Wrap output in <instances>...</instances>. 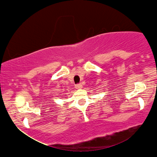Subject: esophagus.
<instances>
[{"label": "esophagus", "mask_w": 157, "mask_h": 157, "mask_svg": "<svg viewBox=\"0 0 157 157\" xmlns=\"http://www.w3.org/2000/svg\"><path fill=\"white\" fill-rule=\"evenodd\" d=\"M82 85H81L80 83H79V84H76V85H75V88H76L77 89H82Z\"/></svg>", "instance_id": "esophagus-1"}]
</instances>
